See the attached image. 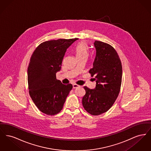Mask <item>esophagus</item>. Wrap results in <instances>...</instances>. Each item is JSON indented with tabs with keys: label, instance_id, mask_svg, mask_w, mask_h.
<instances>
[{
	"label": "esophagus",
	"instance_id": "34e87169",
	"mask_svg": "<svg viewBox=\"0 0 151 151\" xmlns=\"http://www.w3.org/2000/svg\"><path fill=\"white\" fill-rule=\"evenodd\" d=\"M80 86L79 85H78V84H73V88H78V87H79Z\"/></svg>",
	"mask_w": 151,
	"mask_h": 151
}]
</instances>
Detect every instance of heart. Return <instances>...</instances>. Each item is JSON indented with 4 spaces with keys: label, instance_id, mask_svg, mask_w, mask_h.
<instances>
[{
    "label": "heart",
    "instance_id": "obj_1",
    "mask_svg": "<svg viewBox=\"0 0 151 151\" xmlns=\"http://www.w3.org/2000/svg\"><path fill=\"white\" fill-rule=\"evenodd\" d=\"M74 51L78 59L80 58L87 57L89 54L88 45L86 42H80L75 46Z\"/></svg>",
    "mask_w": 151,
    "mask_h": 151
}]
</instances>
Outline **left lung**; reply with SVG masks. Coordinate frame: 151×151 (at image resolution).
<instances>
[{"instance_id": "obj_1", "label": "left lung", "mask_w": 151, "mask_h": 151, "mask_svg": "<svg viewBox=\"0 0 151 151\" xmlns=\"http://www.w3.org/2000/svg\"><path fill=\"white\" fill-rule=\"evenodd\" d=\"M96 55L93 67L89 70L96 82V88L84 86L86 94L82 104L92 115H100L108 111L117 99L122 83L121 61L114 48L108 43L95 41Z\"/></svg>"}]
</instances>
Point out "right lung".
Here are the masks:
<instances>
[{
	"instance_id": "obj_1",
	"label": "right lung",
	"mask_w": 151,
	"mask_h": 151,
	"mask_svg": "<svg viewBox=\"0 0 151 151\" xmlns=\"http://www.w3.org/2000/svg\"><path fill=\"white\" fill-rule=\"evenodd\" d=\"M78 38L58 39L43 42L33 52L28 68L30 96L37 108L49 115L57 114L63 109L72 89L56 78L67 48Z\"/></svg>"
}]
</instances>
